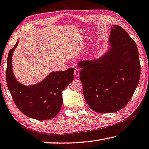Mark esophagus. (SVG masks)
Here are the masks:
<instances>
[{"label": "esophagus", "instance_id": "34e87169", "mask_svg": "<svg viewBox=\"0 0 149 149\" xmlns=\"http://www.w3.org/2000/svg\"><path fill=\"white\" fill-rule=\"evenodd\" d=\"M79 74H80V70L79 68H74V74L75 75V77H78L79 76Z\"/></svg>", "mask_w": 149, "mask_h": 149}]
</instances>
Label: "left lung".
Returning a JSON list of instances; mask_svg holds the SVG:
<instances>
[{
	"instance_id": "1",
	"label": "left lung",
	"mask_w": 149,
	"mask_h": 149,
	"mask_svg": "<svg viewBox=\"0 0 149 149\" xmlns=\"http://www.w3.org/2000/svg\"><path fill=\"white\" fill-rule=\"evenodd\" d=\"M109 47L99 58L81 61L80 79L85 100L94 111L112 113L125 107L141 74L137 46L125 30L111 26Z\"/></svg>"
}]
</instances>
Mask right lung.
<instances>
[{"instance_id":"obj_1","label":"right lung","mask_w":149,"mask_h":149,"mask_svg":"<svg viewBox=\"0 0 149 149\" xmlns=\"http://www.w3.org/2000/svg\"><path fill=\"white\" fill-rule=\"evenodd\" d=\"M18 43L8 52L6 70V84L16 106L25 115L35 119L55 117L63 102L62 92L74 79V68L52 72L37 84L24 85L16 79L13 71V53Z\"/></svg>"}]
</instances>
